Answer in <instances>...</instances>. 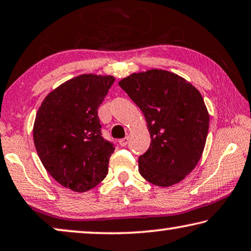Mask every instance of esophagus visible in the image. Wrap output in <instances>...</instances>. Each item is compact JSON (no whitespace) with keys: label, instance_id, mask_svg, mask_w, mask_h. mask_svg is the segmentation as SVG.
Returning a JSON list of instances; mask_svg holds the SVG:
<instances>
[{"label":"esophagus","instance_id":"34e87169","mask_svg":"<svg viewBox=\"0 0 251 251\" xmlns=\"http://www.w3.org/2000/svg\"><path fill=\"white\" fill-rule=\"evenodd\" d=\"M128 142H129L128 137H125V138H122V139H120V140H119V144H120L121 147H126V146L128 145Z\"/></svg>","mask_w":251,"mask_h":251}]
</instances>
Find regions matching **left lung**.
<instances>
[{
    "mask_svg": "<svg viewBox=\"0 0 251 251\" xmlns=\"http://www.w3.org/2000/svg\"><path fill=\"white\" fill-rule=\"evenodd\" d=\"M144 113L151 138L139 157V173L149 183L168 187L196 167L205 147L210 115L198 88L175 73L149 69L119 82Z\"/></svg>",
    "mask_w": 251,
    "mask_h": 251,
    "instance_id": "1",
    "label": "left lung"
}]
</instances>
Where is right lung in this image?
<instances>
[{
    "instance_id": "1",
    "label": "right lung",
    "mask_w": 251,
    "mask_h": 251,
    "mask_svg": "<svg viewBox=\"0 0 251 251\" xmlns=\"http://www.w3.org/2000/svg\"><path fill=\"white\" fill-rule=\"evenodd\" d=\"M114 76L82 74L46 96L33 125L44 167L64 187L83 193L105 178L114 147L102 137L98 109Z\"/></svg>"
}]
</instances>
